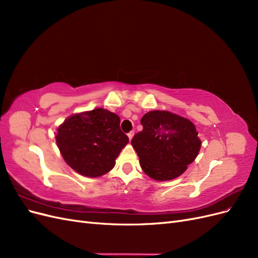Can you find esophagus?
Returning a JSON list of instances; mask_svg holds the SVG:
<instances>
[{
    "label": "esophagus",
    "instance_id": "34e87169",
    "mask_svg": "<svg viewBox=\"0 0 258 258\" xmlns=\"http://www.w3.org/2000/svg\"><path fill=\"white\" fill-rule=\"evenodd\" d=\"M134 136H135V131H130L129 134H128V138H129V140L131 141V139L134 138Z\"/></svg>",
    "mask_w": 258,
    "mask_h": 258
}]
</instances>
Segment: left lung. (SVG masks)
Wrapping results in <instances>:
<instances>
[{
    "label": "left lung",
    "mask_w": 258,
    "mask_h": 258,
    "mask_svg": "<svg viewBox=\"0 0 258 258\" xmlns=\"http://www.w3.org/2000/svg\"><path fill=\"white\" fill-rule=\"evenodd\" d=\"M141 123L143 130L131 144L144 172L156 181H169L184 173L201 147L195 124L168 111L148 112Z\"/></svg>",
    "instance_id": "left-lung-1"
}]
</instances>
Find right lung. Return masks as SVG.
Wrapping results in <instances>:
<instances>
[{
	"label": "right lung",
	"instance_id": "obj_1",
	"mask_svg": "<svg viewBox=\"0 0 258 258\" xmlns=\"http://www.w3.org/2000/svg\"><path fill=\"white\" fill-rule=\"evenodd\" d=\"M119 123L118 115L104 108L68 117L56 136L62 157L82 175L98 177L107 173L129 142Z\"/></svg>",
	"mask_w": 258,
	"mask_h": 258
}]
</instances>
